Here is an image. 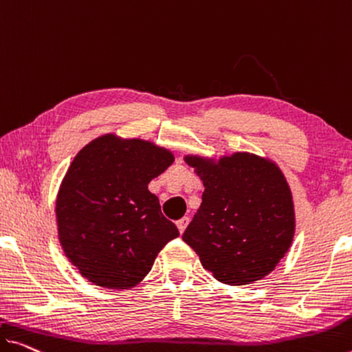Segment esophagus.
Masks as SVG:
<instances>
[{
  "mask_svg": "<svg viewBox=\"0 0 352 352\" xmlns=\"http://www.w3.org/2000/svg\"><path fill=\"white\" fill-rule=\"evenodd\" d=\"M188 221H190V219H188V217H182V219H179V220L176 221L177 228H179V232H184V231H186L187 225H188Z\"/></svg>",
  "mask_w": 352,
  "mask_h": 352,
  "instance_id": "esophagus-1",
  "label": "esophagus"
}]
</instances>
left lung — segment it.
<instances>
[{
  "mask_svg": "<svg viewBox=\"0 0 352 352\" xmlns=\"http://www.w3.org/2000/svg\"><path fill=\"white\" fill-rule=\"evenodd\" d=\"M186 162L201 176V206L182 239L226 285H248L274 270L294 236L288 184L272 162L237 153L219 164Z\"/></svg>",
  "mask_w": 352,
  "mask_h": 352,
  "instance_id": "obj_1",
  "label": "left lung"
}]
</instances>
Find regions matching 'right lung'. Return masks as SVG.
Listing matches in <instances>:
<instances>
[{
  "instance_id": "add662e5",
  "label": "right lung",
  "mask_w": 352,
  "mask_h": 352,
  "mask_svg": "<svg viewBox=\"0 0 352 352\" xmlns=\"http://www.w3.org/2000/svg\"><path fill=\"white\" fill-rule=\"evenodd\" d=\"M170 151L105 135L80 151L59 188V241L70 263L102 288L138 285L179 236L148 184L173 164Z\"/></svg>"
}]
</instances>
